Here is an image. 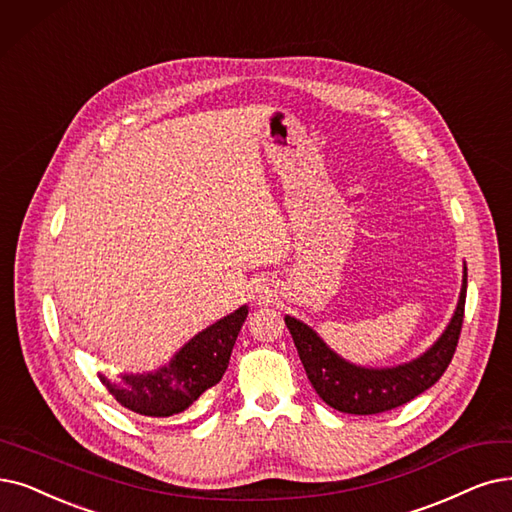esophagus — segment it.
Masks as SVG:
<instances>
[{"label":"esophagus","instance_id":"esophagus-1","mask_svg":"<svg viewBox=\"0 0 512 512\" xmlns=\"http://www.w3.org/2000/svg\"><path fill=\"white\" fill-rule=\"evenodd\" d=\"M250 296H252V300H254L258 306H267V304H271V302L275 300V290H273V285H271L269 281L258 279V281L252 283Z\"/></svg>","mask_w":512,"mask_h":512}]
</instances>
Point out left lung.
Masks as SVG:
<instances>
[{"label":"left lung","mask_w":512,"mask_h":512,"mask_svg":"<svg viewBox=\"0 0 512 512\" xmlns=\"http://www.w3.org/2000/svg\"><path fill=\"white\" fill-rule=\"evenodd\" d=\"M466 264L456 311L443 334L412 361L393 367H365L340 357L304 321L285 315V325L294 338L300 361L317 395L338 412L370 416L388 412L412 401L431 388L452 361L464 319Z\"/></svg>","instance_id":"left-lung-1"}]
</instances>
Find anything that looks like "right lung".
<instances>
[{
    "instance_id": "add662e5",
    "label": "right lung",
    "mask_w": 512,
    "mask_h": 512,
    "mask_svg": "<svg viewBox=\"0 0 512 512\" xmlns=\"http://www.w3.org/2000/svg\"><path fill=\"white\" fill-rule=\"evenodd\" d=\"M245 317L248 304L197 332L153 372H124L113 378L98 372V380L119 405L140 416L168 418L185 412L227 372Z\"/></svg>"
}]
</instances>
